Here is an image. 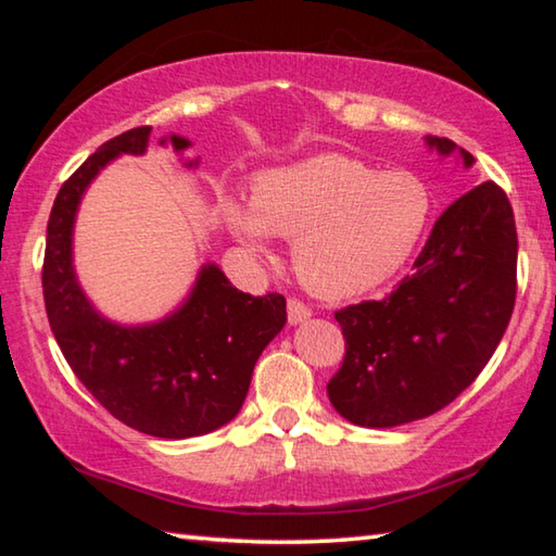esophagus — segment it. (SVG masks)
I'll list each match as a JSON object with an SVG mask.
<instances>
[{
    "label": "esophagus",
    "instance_id": "esophagus-1",
    "mask_svg": "<svg viewBox=\"0 0 556 556\" xmlns=\"http://www.w3.org/2000/svg\"><path fill=\"white\" fill-rule=\"evenodd\" d=\"M287 318H289L291 326H299V324H304V321H308V318H312V308L304 306L296 299H289L287 301Z\"/></svg>",
    "mask_w": 556,
    "mask_h": 556
}]
</instances>
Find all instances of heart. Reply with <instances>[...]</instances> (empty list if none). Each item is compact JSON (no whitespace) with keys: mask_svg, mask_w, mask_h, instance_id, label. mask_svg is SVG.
I'll return each instance as SVG.
<instances>
[{"mask_svg":"<svg viewBox=\"0 0 556 556\" xmlns=\"http://www.w3.org/2000/svg\"><path fill=\"white\" fill-rule=\"evenodd\" d=\"M218 215L250 255H269L271 235L294 240L301 285L343 301L368 294L412 257L431 193L407 172L380 174L351 156L316 154L260 174L250 201L223 193Z\"/></svg>","mask_w":556,"mask_h":556,"instance_id":"heart-1","label":"heart"}]
</instances>
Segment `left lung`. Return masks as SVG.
Wrapping results in <instances>:
<instances>
[{
    "label": "left lung",
    "mask_w": 556,
    "mask_h": 556,
    "mask_svg": "<svg viewBox=\"0 0 556 556\" xmlns=\"http://www.w3.org/2000/svg\"><path fill=\"white\" fill-rule=\"evenodd\" d=\"M439 156L476 159L451 139L425 137ZM517 232L493 181L439 215L412 275L390 296L336 312L345 336L328 400L357 427L390 429L454 402L491 361L515 306Z\"/></svg>",
    "instance_id": "left-lung-1"
}]
</instances>
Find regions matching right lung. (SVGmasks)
Instances as JSON below:
<instances>
[{
  "mask_svg": "<svg viewBox=\"0 0 556 556\" xmlns=\"http://www.w3.org/2000/svg\"><path fill=\"white\" fill-rule=\"evenodd\" d=\"M152 127H137L102 144L55 195L46 230L43 299L65 361L112 417L159 439L203 437L228 425L248 397L257 357L287 324L281 294L250 296L235 289L215 262H205L186 299L164 318L119 324L98 312L73 262V232L83 195L122 154H147ZM184 159L191 139L168 135Z\"/></svg>",
  "mask_w": 556,
  "mask_h": 556,
  "instance_id": "add662e5",
  "label": "right lung"
}]
</instances>
